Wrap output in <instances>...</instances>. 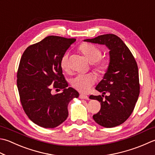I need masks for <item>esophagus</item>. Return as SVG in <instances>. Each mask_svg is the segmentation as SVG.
<instances>
[{"instance_id":"1","label":"esophagus","mask_w":155,"mask_h":155,"mask_svg":"<svg viewBox=\"0 0 155 155\" xmlns=\"http://www.w3.org/2000/svg\"><path fill=\"white\" fill-rule=\"evenodd\" d=\"M79 97H80V99H86V100L89 99V97L86 95H84V94H81V95H79Z\"/></svg>"}]
</instances>
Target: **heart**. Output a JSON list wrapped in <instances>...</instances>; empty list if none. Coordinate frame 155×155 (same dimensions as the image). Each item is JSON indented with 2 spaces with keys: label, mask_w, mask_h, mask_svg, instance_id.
Masks as SVG:
<instances>
[{
  "label": "heart",
  "mask_w": 155,
  "mask_h": 155,
  "mask_svg": "<svg viewBox=\"0 0 155 155\" xmlns=\"http://www.w3.org/2000/svg\"><path fill=\"white\" fill-rule=\"evenodd\" d=\"M79 50L91 63H94L95 71L100 74H105L109 68V62L107 60H99L101 56V51L95 45L84 43L81 44ZM60 66L63 71H68V55L65 54L60 60ZM96 78L92 74H78L72 78L71 84L74 89L82 93H87L95 83Z\"/></svg>",
  "instance_id": "obj_1"
}]
</instances>
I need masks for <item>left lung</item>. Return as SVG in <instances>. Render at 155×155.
<instances>
[{
  "label": "left lung",
  "instance_id": "obj_1",
  "mask_svg": "<svg viewBox=\"0 0 155 155\" xmlns=\"http://www.w3.org/2000/svg\"><path fill=\"white\" fill-rule=\"evenodd\" d=\"M84 41L105 45L110 50L109 68L95 88L103 95L90 96L101 103V110L93 115V120L105 128L119 126L132 114L140 93L137 64L129 48L116 35H101ZM106 93L109 95L104 100Z\"/></svg>",
  "mask_w": 155,
  "mask_h": 155
}]
</instances>
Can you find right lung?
Returning a JSON list of instances; mask_svg holds the SVG:
<instances>
[{
    "instance_id": "1",
    "label": "right lung",
    "mask_w": 155,
    "mask_h": 155,
    "mask_svg": "<svg viewBox=\"0 0 155 155\" xmlns=\"http://www.w3.org/2000/svg\"><path fill=\"white\" fill-rule=\"evenodd\" d=\"M76 41L50 35L27 48L17 71V88L21 105L33 123L45 128H56L68 116L70 101L79 96L68 87L62 74L60 60ZM63 89L52 95L51 88Z\"/></svg>"
}]
</instances>
